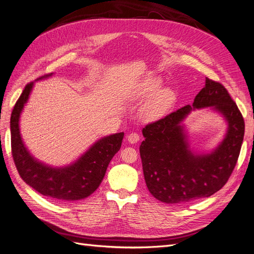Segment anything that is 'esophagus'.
<instances>
[{"label":"esophagus","mask_w":254,"mask_h":254,"mask_svg":"<svg viewBox=\"0 0 254 254\" xmlns=\"http://www.w3.org/2000/svg\"><path fill=\"white\" fill-rule=\"evenodd\" d=\"M139 139H140V137H139V135L137 133H132V134H129L127 136V141L129 143H132V144L133 143H137L139 141Z\"/></svg>","instance_id":"1"}]
</instances>
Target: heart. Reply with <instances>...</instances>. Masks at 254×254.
<instances>
[{
	"instance_id": "heart-1",
	"label": "heart",
	"mask_w": 254,
	"mask_h": 254,
	"mask_svg": "<svg viewBox=\"0 0 254 254\" xmlns=\"http://www.w3.org/2000/svg\"><path fill=\"white\" fill-rule=\"evenodd\" d=\"M162 80L157 76H147L139 81L132 98L136 101L147 100L140 110V115L145 120H156L168 112L176 100V93L171 88H161Z\"/></svg>"
}]
</instances>
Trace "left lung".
I'll list each match as a JSON object with an SVG mask.
<instances>
[{"label":"left lung","mask_w":254,"mask_h":254,"mask_svg":"<svg viewBox=\"0 0 254 254\" xmlns=\"http://www.w3.org/2000/svg\"><path fill=\"white\" fill-rule=\"evenodd\" d=\"M221 115L228 128L211 151L190 147L184 120L192 110L207 108ZM245 124L227 90L206 77L191 106H185L142 129L140 145L144 180L155 198L166 204L185 205L207 198L226 184L237 164Z\"/></svg>","instance_id":"8db88e82"}]
</instances>
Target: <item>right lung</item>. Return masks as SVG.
I'll list each match as a JSON object with an SVG mask.
<instances>
[{
  "mask_svg": "<svg viewBox=\"0 0 254 254\" xmlns=\"http://www.w3.org/2000/svg\"><path fill=\"white\" fill-rule=\"evenodd\" d=\"M52 75L28 83L15 103L10 118L12 156L21 178L34 190L56 201H78L88 198L98 189L110 161L120 149L125 133L101 137L76 160L64 166L49 165L35 158L22 138L20 119L34 83Z\"/></svg>",
  "mask_w": 254,
  "mask_h": 254,
  "instance_id": "obj_1",
  "label": "right lung"
}]
</instances>
